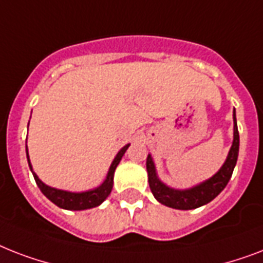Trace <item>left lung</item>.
I'll use <instances>...</instances> for the list:
<instances>
[{
  "mask_svg": "<svg viewBox=\"0 0 263 263\" xmlns=\"http://www.w3.org/2000/svg\"><path fill=\"white\" fill-rule=\"evenodd\" d=\"M237 156H239V131H237L236 113L233 110L232 146L227 156V160L216 175H213L210 179L204 180L191 188H185V190L172 188L166 185L164 181H161L157 175L156 165L152 158V154H148L146 168H147L150 190H152L154 198L160 203L165 204L168 208L179 209V210H192V209L200 208V206L212 202L227 187L237 162Z\"/></svg>",
  "mask_w": 263,
  "mask_h": 263,
  "instance_id": "obj_1",
  "label": "left lung"
}]
</instances>
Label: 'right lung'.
I'll use <instances>...</instances> for the list:
<instances>
[{
  "instance_id": "add662e5",
  "label": "right lung",
  "mask_w": 263,
  "mask_h": 263,
  "mask_svg": "<svg viewBox=\"0 0 263 263\" xmlns=\"http://www.w3.org/2000/svg\"><path fill=\"white\" fill-rule=\"evenodd\" d=\"M129 147V143L125 144L115 157V160L111 162L110 168L107 171V175L103 180V183L98 187L88 190V191L82 192H72L65 191V190H59V188L50 187L43 183L42 180L39 179L36 173L32 171V165L30 162V157H28V148H27V160H28V166H30L31 172L34 175V179L38 184L39 190L42 191V194L46 196L47 199L51 200L55 206H59L65 210H87V209L97 208L102 203L103 200L106 199L107 196L110 195L111 188H113V177H115V171L117 168V165L120 164V161L123 158V156L127 152V148Z\"/></svg>"
}]
</instances>
